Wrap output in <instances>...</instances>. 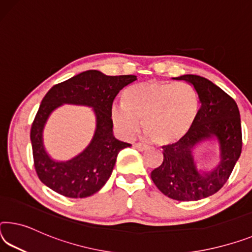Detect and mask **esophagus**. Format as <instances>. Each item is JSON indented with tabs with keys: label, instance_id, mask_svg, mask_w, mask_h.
<instances>
[{
	"label": "esophagus",
	"instance_id": "obj_1",
	"mask_svg": "<svg viewBox=\"0 0 252 252\" xmlns=\"http://www.w3.org/2000/svg\"><path fill=\"white\" fill-rule=\"evenodd\" d=\"M133 147L137 148L139 151H145V150L148 149V147L146 145H142V143H135Z\"/></svg>",
	"mask_w": 252,
	"mask_h": 252
}]
</instances>
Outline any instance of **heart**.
I'll return each mask as SVG.
<instances>
[{"label": "heart", "mask_w": 252, "mask_h": 252, "mask_svg": "<svg viewBox=\"0 0 252 252\" xmlns=\"http://www.w3.org/2000/svg\"><path fill=\"white\" fill-rule=\"evenodd\" d=\"M197 110V94L189 84L143 82L127 87L122 104L112 106L111 118L122 138L133 137L142 121L148 138L170 145L190 130Z\"/></svg>", "instance_id": "1"}]
</instances>
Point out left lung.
I'll return each instance as SVG.
<instances>
[{"label":"left lung","instance_id":"left-lung-1","mask_svg":"<svg viewBox=\"0 0 252 252\" xmlns=\"http://www.w3.org/2000/svg\"><path fill=\"white\" fill-rule=\"evenodd\" d=\"M194 87L199 110L194 125L181 140L162 147L163 161L151 171V179L163 195L190 202L221 189L241 155V120L237 103L209 79L197 75L174 77ZM217 140L219 161L213 169L198 168L194 151L202 143Z\"/></svg>","mask_w":252,"mask_h":252}]
</instances>
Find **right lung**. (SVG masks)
<instances>
[{
  "mask_svg": "<svg viewBox=\"0 0 252 252\" xmlns=\"http://www.w3.org/2000/svg\"><path fill=\"white\" fill-rule=\"evenodd\" d=\"M137 76H107L86 70L51 87L31 126L34 168L40 181L56 193L70 198H84L102 189L110 178L118 154L130 145L115 139L111 118L112 104L123 87ZM63 104L89 106L95 115V131L82 153L69 161L51 158L43 145V130L51 113Z\"/></svg>",
  "mask_w": 252,
  "mask_h": 252,
  "instance_id": "right-lung-1",
  "label": "right lung"
}]
</instances>
